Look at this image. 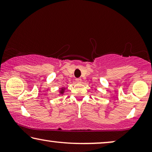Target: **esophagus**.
Returning <instances> with one entry per match:
<instances>
[{
    "label": "esophagus",
    "instance_id": "esophagus-1",
    "mask_svg": "<svg viewBox=\"0 0 152 152\" xmlns=\"http://www.w3.org/2000/svg\"><path fill=\"white\" fill-rule=\"evenodd\" d=\"M76 82H81V81H82V79L81 78H76Z\"/></svg>",
    "mask_w": 152,
    "mask_h": 152
}]
</instances>
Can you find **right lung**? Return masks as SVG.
Segmentation results:
<instances>
[{
	"mask_svg": "<svg viewBox=\"0 0 152 152\" xmlns=\"http://www.w3.org/2000/svg\"><path fill=\"white\" fill-rule=\"evenodd\" d=\"M60 93H64V89H61V91H60Z\"/></svg>",
	"mask_w": 152,
	"mask_h": 152,
	"instance_id": "1",
	"label": "right lung"
}]
</instances>
